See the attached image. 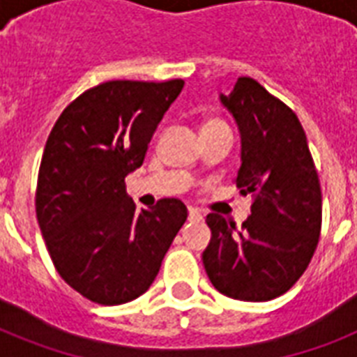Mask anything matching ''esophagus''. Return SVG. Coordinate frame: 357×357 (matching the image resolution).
Here are the masks:
<instances>
[{
  "instance_id": "esophagus-1",
  "label": "esophagus",
  "mask_w": 357,
  "mask_h": 357,
  "mask_svg": "<svg viewBox=\"0 0 357 357\" xmlns=\"http://www.w3.org/2000/svg\"><path fill=\"white\" fill-rule=\"evenodd\" d=\"M189 220L190 222H200L202 220V213L195 207H189Z\"/></svg>"
}]
</instances>
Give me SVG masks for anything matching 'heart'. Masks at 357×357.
I'll return each instance as SVG.
<instances>
[{
	"label": "heart",
	"mask_w": 357,
	"mask_h": 357,
	"mask_svg": "<svg viewBox=\"0 0 357 357\" xmlns=\"http://www.w3.org/2000/svg\"><path fill=\"white\" fill-rule=\"evenodd\" d=\"M213 122H218V120H209V122H207V123H213Z\"/></svg>",
	"instance_id": "heart-1"
}]
</instances>
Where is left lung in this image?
<instances>
[{"label":"left lung","mask_w":357,"mask_h":357,"mask_svg":"<svg viewBox=\"0 0 357 357\" xmlns=\"http://www.w3.org/2000/svg\"><path fill=\"white\" fill-rule=\"evenodd\" d=\"M220 102L241 133L235 185L254 204L238 229L220 215H207L211 241L202 259L218 293L266 302L287 293L315 254L322 224L319 174L298 116L265 86L238 77Z\"/></svg>","instance_id":"8db88e82"}]
</instances>
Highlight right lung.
<instances>
[{"mask_svg":"<svg viewBox=\"0 0 357 357\" xmlns=\"http://www.w3.org/2000/svg\"><path fill=\"white\" fill-rule=\"evenodd\" d=\"M183 79L107 81L75 98L53 126L36 183V218L53 265L91 302L146 293L187 220L178 198L135 211L126 176L142 165Z\"/></svg>","mask_w":357,"mask_h":357,"instance_id":"add662e5","label":"right lung"}]
</instances>
